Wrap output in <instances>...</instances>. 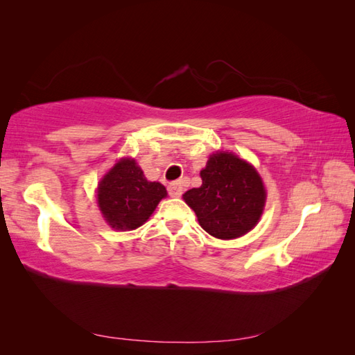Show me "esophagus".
Wrapping results in <instances>:
<instances>
[{"label":"esophagus","mask_w":355,"mask_h":355,"mask_svg":"<svg viewBox=\"0 0 355 355\" xmlns=\"http://www.w3.org/2000/svg\"><path fill=\"white\" fill-rule=\"evenodd\" d=\"M167 191L170 197H180L182 192H184V187L180 185V182H171L167 187Z\"/></svg>","instance_id":"esophagus-1"}]
</instances>
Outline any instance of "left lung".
Wrapping results in <instances>:
<instances>
[{
  "instance_id": "1",
  "label": "left lung",
  "mask_w": 355,
  "mask_h": 355,
  "mask_svg": "<svg viewBox=\"0 0 355 355\" xmlns=\"http://www.w3.org/2000/svg\"><path fill=\"white\" fill-rule=\"evenodd\" d=\"M202 184L184 194L201 228L220 240L239 239L259 222L266 191L256 168L232 153L209 157L200 171Z\"/></svg>"
}]
</instances>
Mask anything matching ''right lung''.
Segmentation results:
<instances>
[{
	"mask_svg": "<svg viewBox=\"0 0 355 355\" xmlns=\"http://www.w3.org/2000/svg\"><path fill=\"white\" fill-rule=\"evenodd\" d=\"M166 197L164 185L146 180L133 158L116 161L98 187L102 216L116 231H132L141 227Z\"/></svg>",
	"mask_w": 355,
	"mask_h": 355,
	"instance_id": "add662e5",
	"label": "right lung"
}]
</instances>
